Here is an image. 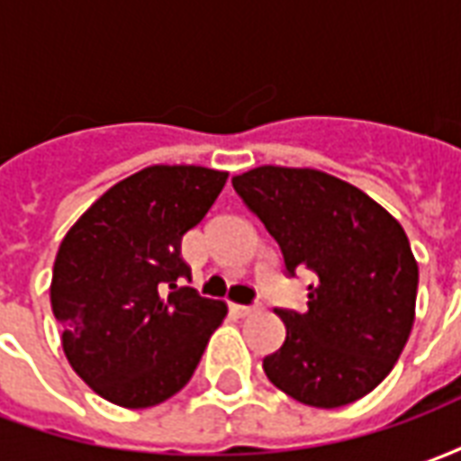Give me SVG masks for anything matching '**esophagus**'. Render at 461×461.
<instances>
[{
  "label": "esophagus",
  "instance_id": "1",
  "mask_svg": "<svg viewBox=\"0 0 461 461\" xmlns=\"http://www.w3.org/2000/svg\"><path fill=\"white\" fill-rule=\"evenodd\" d=\"M231 311L237 313V316H249L254 311H259V306H244V303H231Z\"/></svg>",
  "mask_w": 461,
  "mask_h": 461
}]
</instances>
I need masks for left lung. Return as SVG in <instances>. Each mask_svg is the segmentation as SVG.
<instances>
[{"label":"left lung","mask_w":461,"mask_h":461,"mask_svg":"<svg viewBox=\"0 0 461 461\" xmlns=\"http://www.w3.org/2000/svg\"><path fill=\"white\" fill-rule=\"evenodd\" d=\"M231 185L279 241L286 271L316 274L309 309L276 311L286 340L264 357L267 377L321 410L366 397L415 323L420 271L405 230L366 192L313 167L261 165Z\"/></svg>","instance_id":"obj_1"}]
</instances>
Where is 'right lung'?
Here are the masks:
<instances>
[{"label": "right lung", "instance_id": "right-lung-1", "mask_svg": "<svg viewBox=\"0 0 461 461\" xmlns=\"http://www.w3.org/2000/svg\"><path fill=\"white\" fill-rule=\"evenodd\" d=\"M230 172L150 165L104 192L66 231L51 311L76 375L128 410L165 402L190 383L227 303L190 286L182 237L220 197Z\"/></svg>", "mask_w": 461, "mask_h": 461}]
</instances>
